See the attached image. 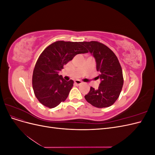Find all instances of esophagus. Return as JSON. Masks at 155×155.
Returning <instances> with one entry per match:
<instances>
[{
    "label": "esophagus",
    "mask_w": 155,
    "mask_h": 155,
    "mask_svg": "<svg viewBox=\"0 0 155 155\" xmlns=\"http://www.w3.org/2000/svg\"><path fill=\"white\" fill-rule=\"evenodd\" d=\"M74 83H75V84H76V85H81V84L82 83V82H81V81H79V80H76V81H74Z\"/></svg>",
    "instance_id": "1"
}]
</instances>
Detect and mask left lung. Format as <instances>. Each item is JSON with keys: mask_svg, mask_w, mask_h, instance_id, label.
I'll return each instance as SVG.
<instances>
[{"mask_svg": "<svg viewBox=\"0 0 155 155\" xmlns=\"http://www.w3.org/2000/svg\"><path fill=\"white\" fill-rule=\"evenodd\" d=\"M82 45L96 59V70L100 72L97 78L101 79L97 89L91 87L90 92L85 96V100L97 108L110 107L118 98L124 85L118 59L109 47L98 41H84Z\"/></svg>", "mask_w": 155, "mask_h": 155, "instance_id": "1", "label": "left lung"}]
</instances>
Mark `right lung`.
Returning a JSON list of instances; mask_svg holds the SVG:
<instances>
[{
  "mask_svg": "<svg viewBox=\"0 0 155 155\" xmlns=\"http://www.w3.org/2000/svg\"><path fill=\"white\" fill-rule=\"evenodd\" d=\"M87 52L82 42L64 41H55L43 51L32 76L33 89L42 105L51 109L66 100L74 81H65L59 71L77 54Z\"/></svg>",
  "mask_w": 155,
  "mask_h": 155,
  "instance_id": "obj_1",
  "label": "right lung"
}]
</instances>
